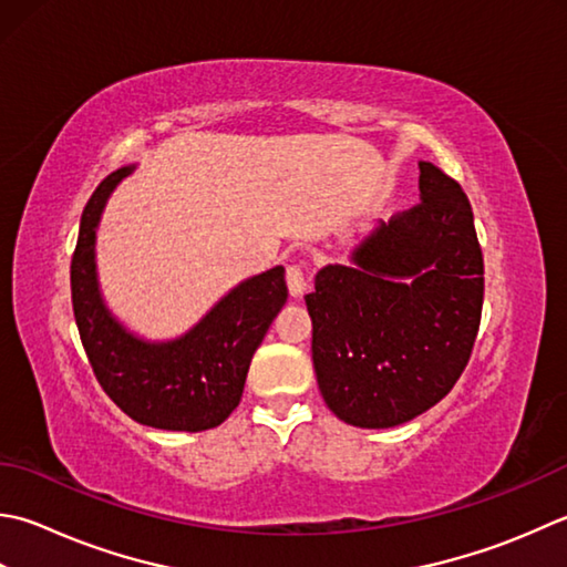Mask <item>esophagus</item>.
Here are the masks:
<instances>
[{"label": "esophagus", "mask_w": 567, "mask_h": 567, "mask_svg": "<svg viewBox=\"0 0 567 567\" xmlns=\"http://www.w3.org/2000/svg\"><path fill=\"white\" fill-rule=\"evenodd\" d=\"M287 287H290V295L292 297H302L305 290H307V270L302 262H292L287 265Z\"/></svg>", "instance_id": "obj_1"}]
</instances>
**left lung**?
I'll return each instance as SVG.
<instances>
[{"label": "left lung", "instance_id": "left-lung-1", "mask_svg": "<svg viewBox=\"0 0 567 567\" xmlns=\"http://www.w3.org/2000/svg\"><path fill=\"white\" fill-rule=\"evenodd\" d=\"M420 196L353 250V268L327 265L305 295L321 398L349 425L408 423L472 357L484 258L470 198L430 162H420Z\"/></svg>", "mask_w": 567, "mask_h": 567}]
</instances>
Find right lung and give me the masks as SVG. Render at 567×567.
Listing matches in <instances>:
<instances>
[{"mask_svg": "<svg viewBox=\"0 0 567 567\" xmlns=\"http://www.w3.org/2000/svg\"><path fill=\"white\" fill-rule=\"evenodd\" d=\"M135 166L107 174L87 198L71 260L73 315L87 361L122 413L157 430L202 432L238 408L255 349L287 302L285 268L230 290L182 339L147 343L110 317L95 280V228L113 188Z\"/></svg>", "mask_w": 567, "mask_h": 567, "instance_id": "obj_1", "label": "right lung"}]
</instances>
